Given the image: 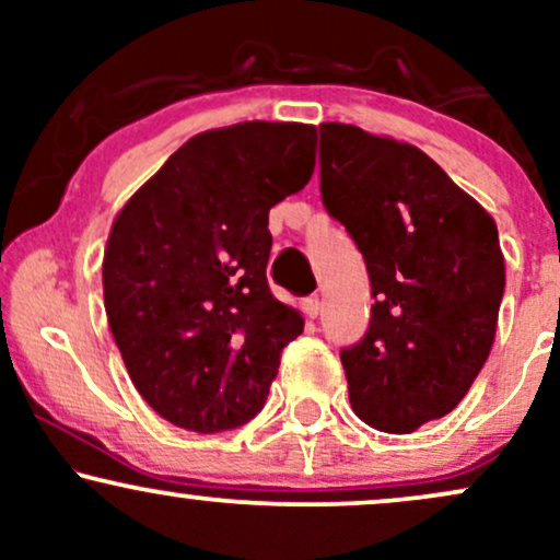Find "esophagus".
<instances>
[{
    "label": "esophagus",
    "instance_id": "obj_1",
    "mask_svg": "<svg viewBox=\"0 0 560 560\" xmlns=\"http://www.w3.org/2000/svg\"><path fill=\"white\" fill-rule=\"evenodd\" d=\"M302 311H305L307 318H316L320 313V298H318V294H313V298H307L305 302H302Z\"/></svg>",
    "mask_w": 560,
    "mask_h": 560
}]
</instances>
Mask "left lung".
<instances>
[{"mask_svg": "<svg viewBox=\"0 0 560 560\" xmlns=\"http://www.w3.org/2000/svg\"><path fill=\"white\" fill-rule=\"evenodd\" d=\"M320 199L361 249L371 320L342 347L355 416L410 434L450 413L498 329L505 266L498 226L432 158L358 126L318 128Z\"/></svg>", "mask_w": 560, "mask_h": 560, "instance_id": "1", "label": "left lung"}]
</instances>
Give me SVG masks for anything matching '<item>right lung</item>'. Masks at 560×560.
<instances>
[{"label":"right lung","mask_w":560,"mask_h":560,"mask_svg":"<svg viewBox=\"0 0 560 560\" xmlns=\"http://www.w3.org/2000/svg\"><path fill=\"white\" fill-rule=\"evenodd\" d=\"M316 128L249 120L178 147L115 218L107 324L139 395L199 434L260 413L302 316L271 294L268 210L311 182Z\"/></svg>","instance_id":"1"}]
</instances>
